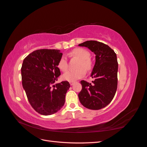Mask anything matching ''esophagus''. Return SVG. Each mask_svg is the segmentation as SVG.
<instances>
[{"label": "esophagus", "mask_w": 147, "mask_h": 147, "mask_svg": "<svg viewBox=\"0 0 147 147\" xmlns=\"http://www.w3.org/2000/svg\"><path fill=\"white\" fill-rule=\"evenodd\" d=\"M74 83H75L74 82H69V83H70V85H71V86H72V85H73V84H74Z\"/></svg>", "instance_id": "obj_1"}]
</instances>
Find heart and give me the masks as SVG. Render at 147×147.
Wrapping results in <instances>:
<instances>
[{"instance_id": "obj_1", "label": "heart", "mask_w": 147, "mask_h": 147, "mask_svg": "<svg viewBox=\"0 0 147 147\" xmlns=\"http://www.w3.org/2000/svg\"><path fill=\"white\" fill-rule=\"evenodd\" d=\"M71 55L77 57L80 60L76 70H68L65 72L62 78L64 80L68 82H75L82 78L86 74V70H90L92 68V62L90 59V53L86 50L81 48H75L71 52ZM57 67L61 71L65 72L68 68L67 59L65 56H63L57 63Z\"/></svg>"}]
</instances>
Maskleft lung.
<instances>
[{"instance_id": "8db88e82", "label": "left lung", "mask_w": 147, "mask_h": 147, "mask_svg": "<svg viewBox=\"0 0 147 147\" xmlns=\"http://www.w3.org/2000/svg\"><path fill=\"white\" fill-rule=\"evenodd\" d=\"M93 52L96 62L91 74L92 84L82 80V90L78 94L81 104L87 109L99 110L112 100L118 84V64L116 53L107 45L95 40L79 44Z\"/></svg>"}]
</instances>
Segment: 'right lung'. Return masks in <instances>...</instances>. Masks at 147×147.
Masks as SVG:
<instances>
[{"label": "right lung", "mask_w": 147, "mask_h": 147, "mask_svg": "<svg viewBox=\"0 0 147 147\" xmlns=\"http://www.w3.org/2000/svg\"><path fill=\"white\" fill-rule=\"evenodd\" d=\"M62 56L59 50L42 49L30 53L22 64L23 87L30 104L41 115L54 114L65 103L69 83L55 84L61 75L57 64Z\"/></svg>", "instance_id": "add662e5"}]
</instances>
